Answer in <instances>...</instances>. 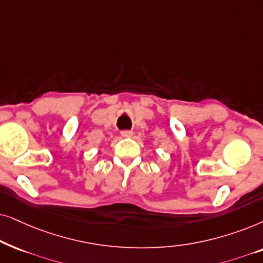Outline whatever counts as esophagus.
<instances>
[{
  "instance_id": "1",
  "label": "esophagus",
  "mask_w": 263,
  "mask_h": 263,
  "mask_svg": "<svg viewBox=\"0 0 263 263\" xmlns=\"http://www.w3.org/2000/svg\"><path fill=\"white\" fill-rule=\"evenodd\" d=\"M121 136H122V137H125V138H129V137H132V136H134V132H132V131H122Z\"/></svg>"
}]
</instances>
